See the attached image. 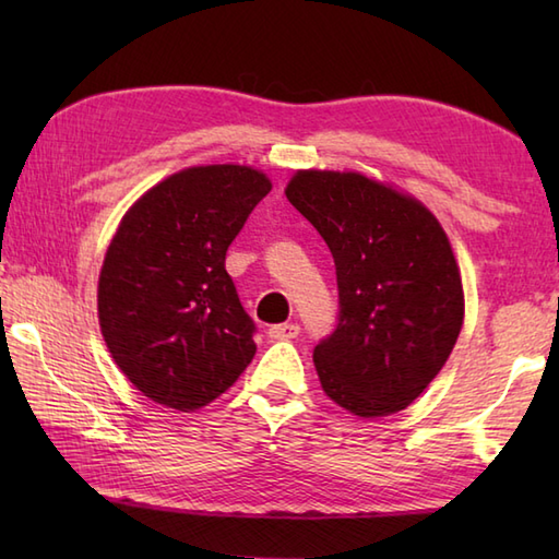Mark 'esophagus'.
Segmentation results:
<instances>
[{
	"mask_svg": "<svg viewBox=\"0 0 559 559\" xmlns=\"http://www.w3.org/2000/svg\"><path fill=\"white\" fill-rule=\"evenodd\" d=\"M300 334V326L298 324H276L269 329V338L271 341H290Z\"/></svg>",
	"mask_w": 559,
	"mask_h": 559,
	"instance_id": "34e87169",
	"label": "esophagus"
}]
</instances>
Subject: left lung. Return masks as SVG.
I'll return each instance as SVG.
<instances>
[{"mask_svg":"<svg viewBox=\"0 0 559 559\" xmlns=\"http://www.w3.org/2000/svg\"><path fill=\"white\" fill-rule=\"evenodd\" d=\"M286 197L336 264L338 326L314 348L324 394L358 418L403 411L463 326L461 271L442 223L413 194L353 170H295Z\"/></svg>","mask_w":559,"mask_h":559,"instance_id":"8db88e82","label":"left lung"}]
</instances>
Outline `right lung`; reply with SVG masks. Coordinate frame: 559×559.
I'll list each match as a JSON object with an SVG mask.
<instances>
[{
  "instance_id": "add662e5",
  "label": "right lung",
  "mask_w": 559,
  "mask_h": 559,
  "mask_svg": "<svg viewBox=\"0 0 559 559\" xmlns=\"http://www.w3.org/2000/svg\"><path fill=\"white\" fill-rule=\"evenodd\" d=\"M271 192L252 165H192L127 209L98 276V322L115 365L141 394L192 413L252 362L254 324L225 252Z\"/></svg>"
}]
</instances>
